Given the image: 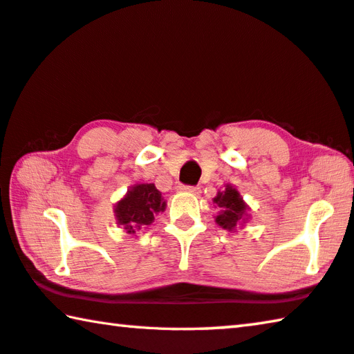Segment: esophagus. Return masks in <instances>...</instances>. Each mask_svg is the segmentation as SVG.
Segmentation results:
<instances>
[{
  "mask_svg": "<svg viewBox=\"0 0 354 354\" xmlns=\"http://www.w3.org/2000/svg\"><path fill=\"white\" fill-rule=\"evenodd\" d=\"M180 191H185V193H199V188L198 187H188V185H182V187H178Z\"/></svg>",
  "mask_w": 354,
  "mask_h": 354,
  "instance_id": "1",
  "label": "esophagus"
}]
</instances>
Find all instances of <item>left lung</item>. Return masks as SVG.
Wrapping results in <instances>:
<instances>
[{"label":"left lung","mask_w":354,"mask_h":354,"mask_svg":"<svg viewBox=\"0 0 354 354\" xmlns=\"http://www.w3.org/2000/svg\"><path fill=\"white\" fill-rule=\"evenodd\" d=\"M213 202L219 207V213L215 216V223L229 232H235L236 227H243L251 215H249V205L243 201L240 191L230 183L225 188L219 189Z\"/></svg>","instance_id":"obj_1"}]
</instances>
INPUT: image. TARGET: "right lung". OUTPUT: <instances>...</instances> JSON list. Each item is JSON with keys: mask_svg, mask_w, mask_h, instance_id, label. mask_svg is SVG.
I'll use <instances>...</instances> for the list:
<instances>
[{"mask_svg": "<svg viewBox=\"0 0 354 354\" xmlns=\"http://www.w3.org/2000/svg\"><path fill=\"white\" fill-rule=\"evenodd\" d=\"M165 210L166 201L155 183H138L115 202L114 218L127 234H136L144 225L152 224L155 216Z\"/></svg>", "mask_w": 354, "mask_h": 354, "instance_id": "obj_1", "label": "right lung"}]
</instances>
